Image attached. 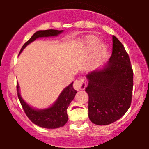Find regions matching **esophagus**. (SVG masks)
<instances>
[{
    "instance_id": "34e87169",
    "label": "esophagus",
    "mask_w": 149,
    "mask_h": 149,
    "mask_svg": "<svg viewBox=\"0 0 149 149\" xmlns=\"http://www.w3.org/2000/svg\"><path fill=\"white\" fill-rule=\"evenodd\" d=\"M86 82L85 80H77L74 83V88L76 90H83L86 88Z\"/></svg>"
}]
</instances>
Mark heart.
Masks as SVG:
<instances>
[{"mask_svg":"<svg viewBox=\"0 0 149 149\" xmlns=\"http://www.w3.org/2000/svg\"><path fill=\"white\" fill-rule=\"evenodd\" d=\"M83 46L86 51L93 49V56L96 60H101L107 53V47L104 43L98 42V39L93 35H88L84 38Z\"/></svg>","mask_w":149,"mask_h":149,"instance_id":"obj_1","label":"heart"}]
</instances>
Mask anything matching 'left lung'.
I'll return each instance as SVG.
<instances>
[{
    "instance_id": "1",
    "label": "left lung",
    "mask_w": 149,
    "mask_h": 149,
    "mask_svg": "<svg viewBox=\"0 0 149 149\" xmlns=\"http://www.w3.org/2000/svg\"><path fill=\"white\" fill-rule=\"evenodd\" d=\"M132 67L123 45L113 36L112 55L103 67L86 74L89 118L98 125L119 119L131 106Z\"/></svg>"
}]
</instances>
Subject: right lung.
I'll return each instance as SVG.
<instances>
[{
  "mask_svg": "<svg viewBox=\"0 0 149 149\" xmlns=\"http://www.w3.org/2000/svg\"><path fill=\"white\" fill-rule=\"evenodd\" d=\"M63 32V30H39L31 36L27 42L24 43V45L22 46L19 54L29 44L33 42L38 38L56 36ZM19 89V85L17 84L18 99L20 101L21 104L25 112L26 115L33 123L41 127L49 129L58 128L65 125L68 121L67 108L72 100L74 98V96L77 93V91L73 88V82L62 91L58 98L53 104L48 108L45 109H36L30 106L22 98Z\"/></svg>",
  "mask_w": 149,
  "mask_h": 149,
  "instance_id": "1",
  "label": "right lung"
}]
</instances>
